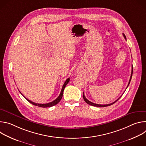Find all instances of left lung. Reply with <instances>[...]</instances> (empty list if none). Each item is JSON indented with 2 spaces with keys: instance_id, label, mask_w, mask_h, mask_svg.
Wrapping results in <instances>:
<instances>
[{
  "instance_id": "obj_1",
  "label": "left lung",
  "mask_w": 146,
  "mask_h": 146,
  "mask_svg": "<svg viewBox=\"0 0 146 146\" xmlns=\"http://www.w3.org/2000/svg\"><path fill=\"white\" fill-rule=\"evenodd\" d=\"M123 37H124V38H125V40H127V38H126V36H125V35L123 33ZM132 73H133V66H132V72H131V77H130V79H129V83H128V86H127V88H128V86L129 85V84H130V82H131V78H132ZM82 97H83V99H84V100H85V102L87 103V104H88V105H91V106H96V107H106V106H110V105H113V104H114V103H115L121 97H119L118 99H117L115 102H113V103H110V104H108V105H98V104H96V103H92V102H90V101H89L86 97H85V95H84V93L83 92V96H82Z\"/></svg>"
}]
</instances>
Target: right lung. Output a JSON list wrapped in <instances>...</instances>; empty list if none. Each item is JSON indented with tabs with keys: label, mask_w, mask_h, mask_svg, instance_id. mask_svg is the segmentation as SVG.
I'll list each match as a JSON object with an SVG mask.
<instances>
[{
	"label": "right lung",
	"mask_w": 146,
	"mask_h": 146,
	"mask_svg": "<svg viewBox=\"0 0 146 146\" xmlns=\"http://www.w3.org/2000/svg\"><path fill=\"white\" fill-rule=\"evenodd\" d=\"M69 81H70V78H68L66 81H65V83L64 84V85H63V87H62V90H61V92H60V94H59V96L56 99H55L54 101H52V102H50V103H45V104H40V103H35V102H32V101H31L30 100H29V99H28L27 98H26L20 92V93L21 94L24 96V98L29 102V103H32V105H35V106H38V107H41V108H50V107H51V106H54V105H56V104H58L59 102V101L60 100V99H62V96H63V93H64V89H65V87H66V86L68 84V83L69 82Z\"/></svg>",
	"instance_id": "right-lung-1"
}]
</instances>
